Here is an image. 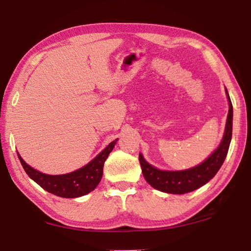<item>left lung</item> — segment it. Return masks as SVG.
Here are the masks:
<instances>
[{"label":"left lung","mask_w":251,"mask_h":251,"mask_svg":"<svg viewBox=\"0 0 251 251\" xmlns=\"http://www.w3.org/2000/svg\"><path fill=\"white\" fill-rule=\"evenodd\" d=\"M226 93L229 100V112L224 138L217 150L203 163L187 171L166 172L152 167L139 154V163H141L143 175L151 187L168 194H187L207 184L217 174L227 156L232 135V104L227 90Z\"/></svg>","instance_id":"left-lung-1"}]
</instances>
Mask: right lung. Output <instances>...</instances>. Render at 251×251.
Returning a JSON list of instances; mask_svg holds the SVG:
<instances>
[{"instance_id": "1", "label": "right lung", "mask_w": 251, "mask_h": 251, "mask_svg": "<svg viewBox=\"0 0 251 251\" xmlns=\"http://www.w3.org/2000/svg\"><path fill=\"white\" fill-rule=\"evenodd\" d=\"M116 141L109 143V145L86 166L73 173L64 174V175H46V174L37 172L28 166L19 154L18 156L28 177L32 178L46 192L56 195L58 197L76 198L91 193L100 184L103 176L104 163L115 146Z\"/></svg>"}]
</instances>
